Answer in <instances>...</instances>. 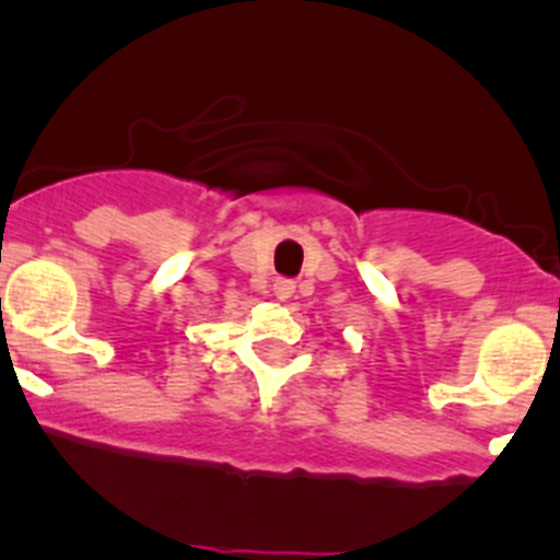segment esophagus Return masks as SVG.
Instances as JSON below:
<instances>
[{"mask_svg":"<svg viewBox=\"0 0 560 560\" xmlns=\"http://www.w3.org/2000/svg\"><path fill=\"white\" fill-rule=\"evenodd\" d=\"M293 288H296V285H293V280L278 278V280H275V285H272V293L280 299V302H285V299H291Z\"/></svg>","mask_w":560,"mask_h":560,"instance_id":"1","label":"esophagus"}]
</instances>
